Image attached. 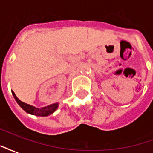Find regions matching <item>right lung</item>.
<instances>
[{"instance_id": "add662e5", "label": "right lung", "mask_w": 153, "mask_h": 153, "mask_svg": "<svg viewBox=\"0 0 153 153\" xmlns=\"http://www.w3.org/2000/svg\"><path fill=\"white\" fill-rule=\"evenodd\" d=\"M12 94H13L14 98L16 101V102L18 103L22 109L24 110L25 111H26L27 113H28V114L37 115V116H47V115H51L54 111H56L57 108H58V106H59V103H55V104H52V105H50V106L42 107V108H38V107H35V106L28 105L27 103L21 102L16 97V95H15V93L13 91H12Z\"/></svg>"}]
</instances>
